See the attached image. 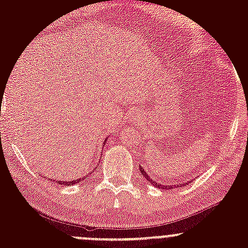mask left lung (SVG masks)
<instances>
[{
  "instance_id": "left-lung-1",
  "label": "left lung",
  "mask_w": 248,
  "mask_h": 248,
  "mask_svg": "<svg viewBox=\"0 0 248 248\" xmlns=\"http://www.w3.org/2000/svg\"><path fill=\"white\" fill-rule=\"evenodd\" d=\"M140 171H141L142 175L144 176V178H147V181L152 182V183L154 184V186H158V187H162V189H168V187H170V186H162V184H158V183H156V182L154 181V179L150 178V176H148V173H147L146 171H144V170H143V168H141V169H140ZM186 183H181V184H179V186H186Z\"/></svg>"
}]
</instances>
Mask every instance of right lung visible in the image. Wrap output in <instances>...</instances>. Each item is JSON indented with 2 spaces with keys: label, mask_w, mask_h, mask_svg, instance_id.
I'll use <instances>...</instances> for the list:
<instances>
[{
  "label": "right lung",
  "mask_w": 248,
  "mask_h": 248,
  "mask_svg": "<svg viewBox=\"0 0 248 248\" xmlns=\"http://www.w3.org/2000/svg\"><path fill=\"white\" fill-rule=\"evenodd\" d=\"M82 179H85V177L84 178H79V179H75V181H72V179H71V181H69V182L57 181V184H59V186H71V184H76L77 182H80V181H82ZM53 182H56V181H53Z\"/></svg>",
  "instance_id": "obj_1"
}]
</instances>
